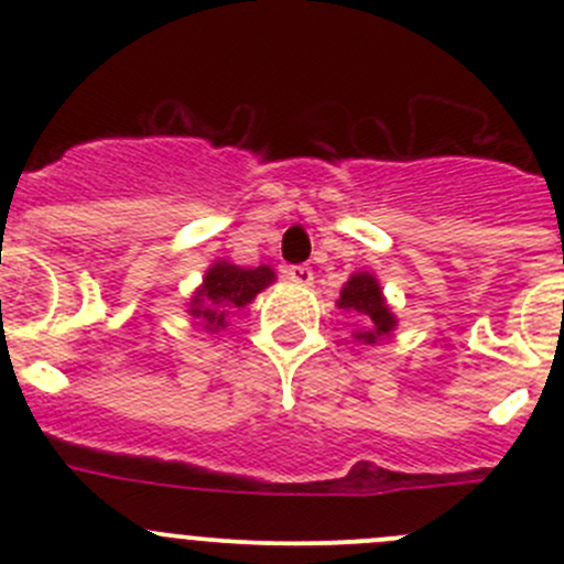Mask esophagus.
I'll list each match as a JSON object with an SVG mask.
<instances>
[{
    "mask_svg": "<svg viewBox=\"0 0 564 564\" xmlns=\"http://www.w3.org/2000/svg\"><path fill=\"white\" fill-rule=\"evenodd\" d=\"M286 278L289 281L300 283V286H308V283L314 281V270H311L308 264H294L286 270Z\"/></svg>",
    "mask_w": 564,
    "mask_h": 564,
    "instance_id": "esophagus-1",
    "label": "esophagus"
}]
</instances>
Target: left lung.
I'll return each mask as SVG.
<instances>
[{
  "label": "left lung",
  "mask_w": 564,
  "mask_h": 564,
  "mask_svg": "<svg viewBox=\"0 0 564 564\" xmlns=\"http://www.w3.org/2000/svg\"><path fill=\"white\" fill-rule=\"evenodd\" d=\"M338 308L355 311V314L366 316L368 329L357 333V338L366 340V344H377L379 338H384V335L395 327V316H392L388 305H384L382 289H379L377 278L368 275V272H357V275L349 278V283H346L344 292H340Z\"/></svg>",
  "instance_id": "obj_1"
}]
</instances>
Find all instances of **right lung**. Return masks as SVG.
I'll return each instance as SVG.
<instances>
[{
    "instance_id": "1",
    "label": "right lung",
    "mask_w": 564,
    "mask_h": 564,
    "mask_svg": "<svg viewBox=\"0 0 564 564\" xmlns=\"http://www.w3.org/2000/svg\"><path fill=\"white\" fill-rule=\"evenodd\" d=\"M275 272L270 267H256V270H242V267L218 261L204 278V286L196 292L191 303V314L202 318L209 329L224 327L226 314L231 308H242L264 286H270Z\"/></svg>"
}]
</instances>
